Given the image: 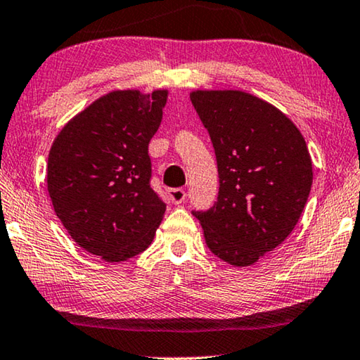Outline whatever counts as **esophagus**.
<instances>
[{
  "mask_svg": "<svg viewBox=\"0 0 360 360\" xmlns=\"http://www.w3.org/2000/svg\"><path fill=\"white\" fill-rule=\"evenodd\" d=\"M168 194H169L171 202L176 203V205H179V203L184 202V200H186V197H187L186 191H184V189H181V187H176V189H169V191H168Z\"/></svg>",
  "mask_w": 360,
  "mask_h": 360,
  "instance_id": "34e87169",
  "label": "esophagus"
}]
</instances>
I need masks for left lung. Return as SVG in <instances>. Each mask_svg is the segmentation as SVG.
<instances>
[{"label":"left lung","instance_id":"8db88e82","mask_svg":"<svg viewBox=\"0 0 360 360\" xmlns=\"http://www.w3.org/2000/svg\"><path fill=\"white\" fill-rule=\"evenodd\" d=\"M198 117L217 155L218 200L192 212L214 255L250 266L296 226L312 187L302 134L268 101L243 90H194Z\"/></svg>","mask_w":360,"mask_h":360}]
</instances>
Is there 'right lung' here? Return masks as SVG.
I'll use <instances>...</instances> for the list:
<instances>
[{
  "label": "right lung",
  "instance_id": "obj_1",
  "mask_svg": "<svg viewBox=\"0 0 360 360\" xmlns=\"http://www.w3.org/2000/svg\"><path fill=\"white\" fill-rule=\"evenodd\" d=\"M168 90H115L72 117L48 155V194L84 250L122 262L146 250L166 205L150 187V139Z\"/></svg>",
  "mask_w": 360,
  "mask_h": 360
}]
</instances>
